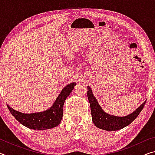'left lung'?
Segmentation results:
<instances>
[{
    "instance_id": "obj_1",
    "label": "left lung",
    "mask_w": 155,
    "mask_h": 155,
    "mask_svg": "<svg viewBox=\"0 0 155 155\" xmlns=\"http://www.w3.org/2000/svg\"><path fill=\"white\" fill-rule=\"evenodd\" d=\"M87 98L90 104L92 121L96 127L105 130H117L129 125L142 111L146 102L141 104L135 111L124 117L115 116L104 112L93 95L90 87H87Z\"/></svg>"
}]
</instances>
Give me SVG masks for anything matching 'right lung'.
Masks as SVG:
<instances>
[{
	"mask_svg": "<svg viewBox=\"0 0 155 155\" xmlns=\"http://www.w3.org/2000/svg\"><path fill=\"white\" fill-rule=\"evenodd\" d=\"M76 84V83H71L65 86L53 104L46 111L33 114H22L11 108L8 104L7 106L13 116L25 127L33 130L50 129L58 126L61 122L64 102L73 90Z\"/></svg>",
	"mask_w": 155,
	"mask_h": 155,
	"instance_id": "1",
	"label": "right lung"
}]
</instances>
